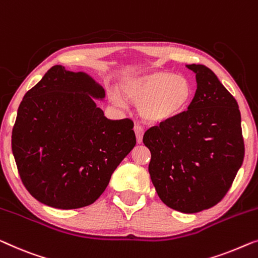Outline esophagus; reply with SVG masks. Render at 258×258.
<instances>
[{
  "mask_svg": "<svg viewBox=\"0 0 258 258\" xmlns=\"http://www.w3.org/2000/svg\"><path fill=\"white\" fill-rule=\"evenodd\" d=\"M134 130H135V135H136V140L137 143H142V140H143V135H144V130L141 125L136 124L134 126Z\"/></svg>",
  "mask_w": 258,
  "mask_h": 258,
  "instance_id": "esophagus-1",
  "label": "esophagus"
}]
</instances>
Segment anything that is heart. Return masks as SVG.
<instances>
[{"label":"heart","instance_id":"obj_1","mask_svg":"<svg viewBox=\"0 0 258 258\" xmlns=\"http://www.w3.org/2000/svg\"><path fill=\"white\" fill-rule=\"evenodd\" d=\"M122 91L130 101L140 103L138 110L143 120L150 123L170 121L187 109L194 95L193 84L188 78L169 71L128 76L122 80ZM115 106L124 107L120 93L110 92Z\"/></svg>","mask_w":258,"mask_h":258}]
</instances>
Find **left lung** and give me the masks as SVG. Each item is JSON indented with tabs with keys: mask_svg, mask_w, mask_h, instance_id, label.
I'll list each match as a JSON object with an SVG mask.
<instances>
[{
	"mask_svg": "<svg viewBox=\"0 0 258 258\" xmlns=\"http://www.w3.org/2000/svg\"><path fill=\"white\" fill-rule=\"evenodd\" d=\"M187 110L148 129L143 143L151 152L149 173L166 206L181 213L208 210L222 200L243 163L241 114L234 96L204 65Z\"/></svg>",
	"mask_w": 258,
	"mask_h": 258,
	"instance_id": "8db88e82",
	"label": "left lung"
}]
</instances>
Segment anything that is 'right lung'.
<instances>
[{
    "instance_id": "1",
    "label": "right lung",
    "mask_w": 258,
    "mask_h": 258,
    "mask_svg": "<svg viewBox=\"0 0 258 258\" xmlns=\"http://www.w3.org/2000/svg\"><path fill=\"white\" fill-rule=\"evenodd\" d=\"M101 85L85 72L51 67L18 107L11 149L22 182L44 205H92L136 144L134 122L109 120L94 99Z\"/></svg>"
}]
</instances>
